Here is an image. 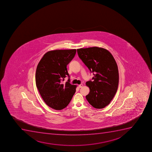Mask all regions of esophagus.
I'll use <instances>...</instances> for the list:
<instances>
[{
	"mask_svg": "<svg viewBox=\"0 0 152 152\" xmlns=\"http://www.w3.org/2000/svg\"><path fill=\"white\" fill-rule=\"evenodd\" d=\"M83 86V85L82 84H81L79 85V88H82V87Z\"/></svg>",
	"mask_w": 152,
	"mask_h": 152,
	"instance_id": "34e87169",
	"label": "esophagus"
}]
</instances>
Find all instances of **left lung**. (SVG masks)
Segmentation results:
<instances>
[{
    "instance_id": "obj_1",
    "label": "left lung",
    "mask_w": 152,
    "mask_h": 152,
    "mask_svg": "<svg viewBox=\"0 0 152 152\" xmlns=\"http://www.w3.org/2000/svg\"><path fill=\"white\" fill-rule=\"evenodd\" d=\"M77 50L79 58L94 75L92 81L86 83L90 88L86 99L94 107L104 108L110 104L118 89L119 73L115 60L110 51L102 48Z\"/></svg>"
}]
</instances>
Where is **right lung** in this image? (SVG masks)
<instances>
[{"label":"right lung","mask_w":152,"mask_h":152,"mask_svg":"<svg viewBox=\"0 0 152 152\" xmlns=\"http://www.w3.org/2000/svg\"><path fill=\"white\" fill-rule=\"evenodd\" d=\"M76 53L75 49L48 51L37 67V87L45 104L54 110L66 107L76 92L77 86L71 84L70 78L64 84L62 82L67 75L70 77L67 65Z\"/></svg>","instance_id":"obj_1"}]
</instances>
